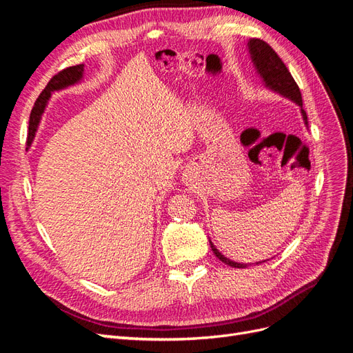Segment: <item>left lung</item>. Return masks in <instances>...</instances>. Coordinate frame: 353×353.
I'll use <instances>...</instances> for the list:
<instances>
[{
	"label": "left lung",
	"instance_id": "1",
	"mask_svg": "<svg viewBox=\"0 0 353 353\" xmlns=\"http://www.w3.org/2000/svg\"><path fill=\"white\" fill-rule=\"evenodd\" d=\"M248 50L250 54V60L253 63V68L256 74H258L259 79L262 81L263 87L268 88L270 91L280 94L281 97L290 100L293 103H296L301 109V114L305 126L307 128V116L303 110V101H302V94L301 90H299L297 83L294 82L292 73L288 72V69L285 68L284 63L281 61V59L276 56V52L266 44L265 41L258 39V38H250L248 41ZM210 243V249L212 252L215 253L216 258L219 261H222L223 263H227L232 268H248L249 263H240V262H234L231 259H228L227 256H223L213 244L209 239ZM265 261L256 262L254 265H259ZM252 265V263H250Z\"/></svg>",
	"mask_w": 353,
	"mask_h": 353
}]
</instances>
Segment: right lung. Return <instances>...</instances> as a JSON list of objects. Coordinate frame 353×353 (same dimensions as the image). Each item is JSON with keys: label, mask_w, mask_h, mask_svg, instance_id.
Returning <instances> with one entry per match:
<instances>
[{"label": "right lung", "mask_w": 353, "mask_h": 353, "mask_svg": "<svg viewBox=\"0 0 353 353\" xmlns=\"http://www.w3.org/2000/svg\"><path fill=\"white\" fill-rule=\"evenodd\" d=\"M83 68H85L83 65H77V66H72V68L61 70L47 83L46 90L41 92V95L34 105V109H32V112H30V117H29V135H28V145L29 147L35 140V135H37V131L39 128L42 114H44V112H46V108L51 99L52 92L63 91V90L74 87V85L81 83L83 79Z\"/></svg>", "instance_id": "add662e5"}]
</instances>
